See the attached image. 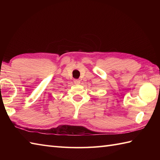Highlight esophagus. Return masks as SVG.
Listing matches in <instances>:
<instances>
[{"instance_id":"34e87169","label":"esophagus","mask_w":160,"mask_h":160,"mask_svg":"<svg viewBox=\"0 0 160 160\" xmlns=\"http://www.w3.org/2000/svg\"><path fill=\"white\" fill-rule=\"evenodd\" d=\"M73 82L76 84H78L80 83V80H74Z\"/></svg>"}]
</instances>
